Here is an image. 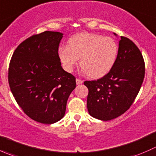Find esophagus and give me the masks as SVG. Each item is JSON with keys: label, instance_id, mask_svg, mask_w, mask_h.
<instances>
[{"label": "esophagus", "instance_id": "1", "mask_svg": "<svg viewBox=\"0 0 156 156\" xmlns=\"http://www.w3.org/2000/svg\"><path fill=\"white\" fill-rule=\"evenodd\" d=\"M83 83V81L81 79H80V78H76V84H78V85H79V84H81Z\"/></svg>", "mask_w": 156, "mask_h": 156}]
</instances>
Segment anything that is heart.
I'll list each match as a JSON object with an SVG mask.
<instances>
[{"instance_id":"heart-1","label":"heart","mask_w":156,"mask_h":156,"mask_svg":"<svg viewBox=\"0 0 156 156\" xmlns=\"http://www.w3.org/2000/svg\"><path fill=\"white\" fill-rule=\"evenodd\" d=\"M118 53L114 39L95 33L75 34L69 38L68 47L59 48V59L67 72H72L81 59L83 71L94 78L104 76L112 69Z\"/></svg>"}]
</instances>
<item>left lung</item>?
Returning a JSON list of instances; mask_svg holds the SVG:
<instances>
[{
    "instance_id": "1",
    "label": "left lung",
    "mask_w": 156,
    "mask_h": 156,
    "mask_svg": "<svg viewBox=\"0 0 156 156\" xmlns=\"http://www.w3.org/2000/svg\"><path fill=\"white\" fill-rule=\"evenodd\" d=\"M144 75L145 62L140 50L132 41L122 36L112 69L97 81L84 82L88 88L89 114L102 121L122 115L133 104Z\"/></svg>"
}]
</instances>
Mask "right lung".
<instances>
[{"label": "right lung", "mask_w": 156, "mask_h": 156, "mask_svg": "<svg viewBox=\"0 0 156 156\" xmlns=\"http://www.w3.org/2000/svg\"><path fill=\"white\" fill-rule=\"evenodd\" d=\"M62 33L46 31L22 42L8 70L10 90L19 106L34 121L50 125L62 119L74 75L61 66L58 49Z\"/></svg>", "instance_id": "obj_1"}]
</instances>
